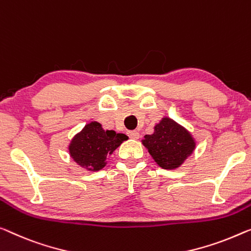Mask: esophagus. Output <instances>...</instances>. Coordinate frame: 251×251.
<instances>
[{
  "mask_svg": "<svg viewBox=\"0 0 251 251\" xmlns=\"http://www.w3.org/2000/svg\"><path fill=\"white\" fill-rule=\"evenodd\" d=\"M127 135L129 136V138H132V140H137V138L140 137V133H138L137 130H128V132H127Z\"/></svg>",
  "mask_w": 251,
  "mask_h": 251,
  "instance_id": "obj_1",
  "label": "esophagus"
}]
</instances>
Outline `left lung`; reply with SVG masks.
Instances as JSON below:
<instances>
[{"label":"left lung","mask_w":251,"mask_h":251,"mask_svg":"<svg viewBox=\"0 0 251 251\" xmlns=\"http://www.w3.org/2000/svg\"><path fill=\"white\" fill-rule=\"evenodd\" d=\"M153 129L152 134L144 136L142 144L162 169H177L195 151L193 134L173 118L164 116Z\"/></svg>","instance_id":"1"}]
</instances>
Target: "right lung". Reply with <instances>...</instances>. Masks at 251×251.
<instances>
[{
	"instance_id": "obj_1",
	"label": "right lung",
	"mask_w": 251,
	"mask_h": 251,
	"mask_svg": "<svg viewBox=\"0 0 251 251\" xmlns=\"http://www.w3.org/2000/svg\"><path fill=\"white\" fill-rule=\"evenodd\" d=\"M127 135L113 129H103L98 122H91L72 137L69 154L77 166L88 171H99L107 164V158L127 140Z\"/></svg>"
}]
</instances>
